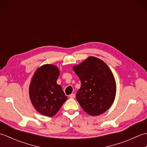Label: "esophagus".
Wrapping results in <instances>:
<instances>
[{
	"label": "esophagus",
	"mask_w": 147,
	"mask_h": 147,
	"mask_svg": "<svg viewBox=\"0 0 147 147\" xmlns=\"http://www.w3.org/2000/svg\"><path fill=\"white\" fill-rule=\"evenodd\" d=\"M74 97H75V95H74V93H72V94H71L69 95V98H74Z\"/></svg>",
	"instance_id": "1"
}]
</instances>
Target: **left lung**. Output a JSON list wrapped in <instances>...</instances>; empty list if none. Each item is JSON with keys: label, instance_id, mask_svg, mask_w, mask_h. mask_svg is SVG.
Returning a JSON list of instances; mask_svg holds the SVG:
<instances>
[{"label": "left lung", "instance_id": "left-lung-1", "mask_svg": "<svg viewBox=\"0 0 147 147\" xmlns=\"http://www.w3.org/2000/svg\"><path fill=\"white\" fill-rule=\"evenodd\" d=\"M73 70L81 81L76 98L84 111L93 116L107 111L116 92L114 77L107 65L100 59L90 57Z\"/></svg>", "mask_w": 147, "mask_h": 147}]
</instances>
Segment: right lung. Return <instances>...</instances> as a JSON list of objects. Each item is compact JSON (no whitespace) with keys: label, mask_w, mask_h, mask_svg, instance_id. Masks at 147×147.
<instances>
[{"label":"right lung","mask_w":147,"mask_h":147,"mask_svg":"<svg viewBox=\"0 0 147 147\" xmlns=\"http://www.w3.org/2000/svg\"><path fill=\"white\" fill-rule=\"evenodd\" d=\"M59 74L55 65L45 64L36 71L31 82L30 100L36 110L43 115H54L67 99L61 86L57 84Z\"/></svg>","instance_id":"add662e5"}]
</instances>
